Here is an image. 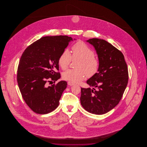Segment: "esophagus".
Wrapping results in <instances>:
<instances>
[{
    "instance_id": "34e87169",
    "label": "esophagus",
    "mask_w": 147,
    "mask_h": 147,
    "mask_svg": "<svg viewBox=\"0 0 147 147\" xmlns=\"http://www.w3.org/2000/svg\"><path fill=\"white\" fill-rule=\"evenodd\" d=\"M68 85H69V86H73V85H74V84L73 83H71V82H68Z\"/></svg>"
}]
</instances>
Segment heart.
I'll return each instance as SVG.
<instances>
[{
	"label": "heart",
	"instance_id": "heart-1",
	"mask_svg": "<svg viewBox=\"0 0 147 147\" xmlns=\"http://www.w3.org/2000/svg\"><path fill=\"white\" fill-rule=\"evenodd\" d=\"M71 56L68 49H64L58 59V64L62 69L68 68L73 60L79 59L76 64L78 69H70L64 71L62 77L64 80L71 83H78L87 76L93 77L98 72L100 63L95 58L94 51L85 42L79 41L71 47Z\"/></svg>",
	"mask_w": 147,
	"mask_h": 147
}]
</instances>
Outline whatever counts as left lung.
<instances>
[{
    "label": "left lung",
    "mask_w": 147,
    "mask_h": 147,
    "mask_svg": "<svg viewBox=\"0 0 147 147\" xmlns=\"http://www.w3.org/2000/svg\"><path fill=\"white\" fill-rule=\"evenodd\" d=\"M96 51L98 72L86 81L91 88H81L80 102L88 112L103 115L113 109L123 96L128 80L123 53L106 41L93 38L86 41Z\"/></svg>",
    "instance_id": "left-lung-1"
}]
</instances>
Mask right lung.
<instances>
[{"mask_svg": "<svg viewBox=\"0 0 147 147\" xmlns=\"http://www.w3.org/2000/svg\"><path fill=\"white\" fill-rule=\"evenodd\" d=\"M70 41L73 38L67 36L43 37L30 45L21 56L18 84L26 104L36 113H49L59 105L67 82L49 86L47 83L56 82L61 78L56 72L59 70L58 59Z\"/></svg>", "mask_w": 147, "mask_h": 147, "instance_id": "add662e5", "label": "right lung"}]
</instances>
